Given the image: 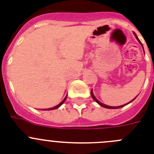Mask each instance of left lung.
<instances>
[{"mask_svg": "<svg viewBox=\"0 0 154 154\" xmlns=\"http://www.w3.org/2000/svg\"><path fill=\"white\" fill-rule=\"evenodd\" d=\"M134 35H135V36H136V39H137V40H138V41H139V42H140V43L141 44L142 47H143V44H142V42H140V39H139V38H138V37H137V35H136V33H134ZM143 51H144V50H143ZM91 97H92V98H93V99L94 100V101H95L96 102H97V104H98V105H101V107H103V108H105V109H120V108H122V107L125 106V105H128V104H129V103H131V102H132V101H134V100L136 99V97H137V96H138V95H137V96H136V97H135L134 99H133V100H132V101H129V102L126 103V104H125V105H120V106H109V105H105V104H103V103L100 102V101H98V100H97V98H96V97H95V96L94 95V93H93V91H92V90H91Z\"/></svg>", "mask_w": 154, "mask_h": 154, "instance_id": "8db88e82", "label": "left lung"}]
</instances>
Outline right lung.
<instances>
[{"label":"right lung","instance_id":"right-lung-1","mask_svg":"<svg viewBox=\"0 0 154 154\" xmlns=\"http://www.w3.org/2000/svg\"><path fill=\"white\" fill-rule=\"evenodd\" d=\"M66 97H67V95H66V97H64V99L62 101H61L60 103V104H59V105H57V106H55V107H53V108H50V109H42V110H54V109H58V108H60V107L61 106V105H63V102L65 101H66Z\"/></svg>","mask_w":154,"mask_h":154}]
</instances>
